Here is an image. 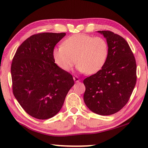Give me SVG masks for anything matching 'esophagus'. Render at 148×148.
I'll return each mask as SVG.
<instances>
[{
  "instance_id": "obj_1",
  "label": "esophagus",
  "mask_w": 148,
  "mask_h": 148,
  "mask_svg": "<svg viewBox=\"0 0 148 148\" xmlns=\"http://www.w3.org/2000/svg\"><path fill=\"white\" fill-rule=\"evenodd\" d=\"M73 79H74V82H79V78L77 76H73Z\"/></svg>"
}]
</instances>
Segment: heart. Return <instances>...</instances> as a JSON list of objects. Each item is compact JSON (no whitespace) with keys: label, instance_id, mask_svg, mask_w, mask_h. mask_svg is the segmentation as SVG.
<instances>
[{"label":"heart","instance_id":"1","mask_svg":"<svg viewBox=\"0 0 148 148\" xmlns=\"http://www.w3.org/2000/svg\"><path fill=\"white\" fill-rule=\"evenodd\" d=\"M108 55V46L104 38L83 33L69 37L62 46L54 47L52 51L55 62L61 69L70 71L77 61V69L87 74L99 72L106 62Z\"/></svg>","mask_w":148,"mask_h":148}]
</instances>
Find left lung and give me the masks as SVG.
I'll return each mask as SVG.
<instances>
[{"label": "left lung", "instance_id": "8db88e82", "mask_svg": "<svg viewBox=\"0 0 148 148\" xmlns=\"http://www.w3.org/2000/svg\"><path fill=\"white\" fill-rule=\"evenodd\" d=\"M106 38L108 55L103 67L84 80V100L92 112L109 116L128 102L136 82V64L127 42L109 31H99Z\"/></svg>", "mask_w": 148, "mask_h": 148}]
</instances>
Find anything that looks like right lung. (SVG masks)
I'll return each instance as SVG.
<instances>
[{"label": "right lung", "instance_id": "right-lung-1", "mask_svg": "<svg viewBox=\"0 0 148 148\" xmlns=\"http://www.w3.org/2000/svg\"><path fill=\"white\" fill-rule=\"evenodd\" d=\"M65 32L32 35L16 52L11 75L14 97L27 114L47 119L58 113L74 86L73 77L55 63L52 51Z\"/></svg>", "mask_w": 148, "mask_h": 148}]
</instances>
